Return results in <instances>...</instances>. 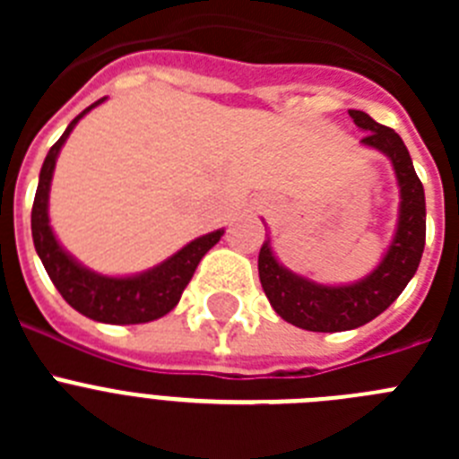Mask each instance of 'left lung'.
Wrapping results in <instances>:
<instances>
[{
	"instance_id": "obj_1",
	"label": "left lung",
	"mask_w": 459,
	"mask_h": 459,
	"mask_svg": "<svg viewBox=\"0 0 459 459\" xmlns=\"http://www.w3.org/2000/svg\"><path fill=\"white\" fill-rule=\"evenodd\" d=\"M350 117L366 137L360 144L377 149L393 163L400 186V216L388 253L370 275L354 285H317L280 264L264 241L259 250V282L266 299L285 322L317 333H338L372 322L403 294L420 264L425 248V193L403 137L360 109Z\"/></svg>"
}]
</instances>
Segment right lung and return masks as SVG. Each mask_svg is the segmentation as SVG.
Returning a JSON list of instances; mask_svg holds the SVG:
<instances>
[{
	"label": "right lung",
	"instance_id": "right-lung-1",
	"mask_svg": "<svg viewBox=\"0 0 459 459\" xmlns=\"http://www.w3.org/2000/svg\"><path fill=\"white\" fill-rule=\"evenodd\" d=\"M103 100L105 99L96 100L87 109H82L48 152L43 168H40L34 206H31V237H34L36 253L46 266L50 280L64 296V301L75 307L80 315L103 324L153 322V319L168 315L179 303L200 259L221 241L222 230L195 238L179 253L165 259L163 264L153 266L144 273L128 275V278H109V275L93 273L59 246L50 227V218H48V197H50V181L56 156L75 124Z\"/></svg>",
	"mask_w": 459,
	"mask_h": 459
}]
</instances>
